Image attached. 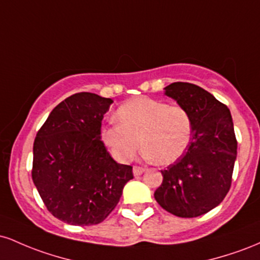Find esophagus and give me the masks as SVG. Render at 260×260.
I'll return each instance as SVG.
<instances>
[{
    "mask_svg": "<svg viewBox=\"0 0 260 260\" xmlns=\"http://www.w3.org/2000/svg\"><path fill=\"white\" fill-rule=\"evenodd\" d=\"M144 171H145V170L143 168H140V166H134V168H133V175L134 176H140Z\"/></svg>",
    "mask_w": 260,
    "mask_h": 260,
    "instance_id": "1",
    "label": "esophagus"
}]
</instances>
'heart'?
<instances>
[{
  "instance_id": "heart-1",
  "label": "heart",
  "mask_w": 260,
  "mask_h": 260,
  "mask_svg": "<svg viewBox=\"0 0 260 260\" xmlns=\"http://www.w3.org/2000/svg\"><path fill=\"white\" fill-rule=\"evenodd\" d=\"M116 117L118 123L104 127L101 139L120 162H129L142 147L148 159L170 165L186 153L192 139L189 112L162 100L134 98L117 110Z\"/></svg>"
}]
</instances>
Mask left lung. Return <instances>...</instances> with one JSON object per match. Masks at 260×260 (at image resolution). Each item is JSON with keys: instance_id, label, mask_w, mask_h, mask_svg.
I'll use <instances>...</instances> for the list:
<instances>
[{"instance_id": "left-lung-1", "label": "left lung", "mask_w": 260, "mask_h": 260, "mask_svg": "<svg viewBox=\"0 0 260 260\" xmlns=\"http://www.w3.org/2000/svg\"><path fill=\"white\" fill-rule=\"evenodd\" d=\"M165 95L189 112L193 142L180 159L161 171L162 183L154 197L176 216H201L217 207L231 187L237 157L231 112L214 95L190 83H172Z\"/></svg>"}]
</instances>
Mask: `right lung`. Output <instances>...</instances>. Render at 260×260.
I'll use <instances>...</instances> for the list:
<instances>
[{
    "label": "right lung",
    "instance_id": "1",
    "mask_svg": "<svg viewBox=\"0 0 260 260\" xmlns=\"http://www.w3.org/2000/svg\"><path fill=\"white\" fill-rule=\"evenodd\" d=\"M111 99L78 92L59 103L37 134L31 177L47 210L70 225H96L120 202L132 168L101 142Z\"/></svg>",
    "mask_w": 260,
    "mask_h": 260
}]
</instances>
